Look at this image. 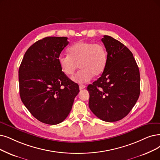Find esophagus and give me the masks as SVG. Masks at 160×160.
I'll return each instance as SVG.
<instances>
[{"mask_svg":"<svg viewBox=\"0 0 160 160\" xmlns=\"http://www.w3.org/2000/svg\"><path fill=\"white\" fill-rule=\"evenodd\" d=\"M85 88V85H79V89L81 90V89H83Z\"/></svg>","mask_w":160,"mask_h":160,"instance_id":"obj_1","label":"esophagus"}]
</instances>
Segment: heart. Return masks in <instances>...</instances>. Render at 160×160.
<instances>
[{"label":"heart","mask_w":160,"mask_h":160,"mask_svg":"<svg viewBox=\"0 0 160 160\" xmlns=\"http://www.w3.org/2000/svg\"><path fill=\"white\" fill-rule=\"evenodd\" d=\"M68 55L59 56V66L68 76L72 75L79 67L81 69L72 78L77 82H86L93 76L99 77L107 65V51L100 44L79 41L69 48Z\"/></svg>","instance_id":"1"}]
</instances>
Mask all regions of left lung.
Returning <instances> with one entry per match:
<instances>
[{
    "instance_id": "obj_1",
    "label": "left lung",
    "mask_w": 160,
    "mask_h": 160,
    "mask_svg": "<svg viewBox=\"0 0 160 160\" xmlns=\"http://www.w3.org/2000/svg\"><path fill=\"white\" fill-rule=\"evenodd\" d=\"M108 53L107 65L100 78L87 87L88 106L97 118L114 122L125 118L140 95V72L132 52L113 37L102 39Z\"/></svg>"
}]
</instances>
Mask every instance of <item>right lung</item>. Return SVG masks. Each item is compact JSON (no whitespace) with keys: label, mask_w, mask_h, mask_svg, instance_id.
I'll return each instance as SVG.
<instances>
[{"label":"right lung","mask_w":160,"mask_h":160,"mask_svg":"<svg viewBox=\"0 0 160 160\" xmlns=\"http://www.w3.org/2000/svg\"><path fill=\"white\" fill-rule=\"evenodd\" d=\"M69 42L65 37H47L28 49L19 68L20 98L37 119L58 124L71 111L79 85L60 69L58 58Z\"/></svg>","instance_id":"obj_1"}]
</instances>
